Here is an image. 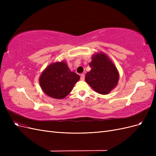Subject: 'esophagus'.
<instances>
[{"instance_id": "esophagus-1", "label": "esophagus", "mask_w": 156, "mask_h": 156, "mask_svg": "<svg viewBox=\"0 0 156 156\" xmlns=\"http://www.w3.org/2000/svg\"><path fill=\"white\" fill-rule=\"evenodd\" d=\"M81 80H84V73H82L81 75Z\"/></svg>"}]
</instances>
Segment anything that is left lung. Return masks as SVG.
<instances>
[{
	"label": "left lung",
	"mask_w": 156,
	"mask_h": 156,
	"mask_svg": "<svg viewBox=\"0 0 156 156\" xmlns=\"http://www.w3.org/2000/svg\"><path fill=\"white\" fill-rule=\"evenodd\" d=\"M89 66L91 70L87 73L85 81L96 92L105 95L117 85L119 73L106 55L95 54Z\"/></svg>",
	"instance_id": "8db88e82"
}]
</instances>
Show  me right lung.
Listing matches in <instances>:
<instances>
[{
    "instance_id": "right-lung-1",
    "label": "right lung",
    "mask_w": 156,
    "mask_h": 156,
    "mask_svg": "<svg viewBox=\"0 0 156 156\" xmlns=\"http://www.w3.org/2000/svg\"><path fill=\"white\" fill-rule=\"evenodd\" d=\"M79 79V75L71 72L66 63L55 62L48 66L41 73L40 84L47 95L60 100L68 95Z\"/></svg>"
}]
</instances>
